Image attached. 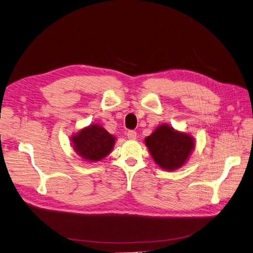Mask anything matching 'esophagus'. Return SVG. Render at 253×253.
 Returning a JSON list of instances; mask_svg holds the SVG:
<instances>
[{
    "label": "esophagus",
    "instance_id": "34e87169",
    "mask_svg": "<svg viewBox=\"0 0 253 253\" xmlns=\"http://www.w3.org/2000/svg\"><path fill=\"white\" fill-rule=\"evenodd\" d=\"M126 136H127V138H128V139L134 140V139H136L137 134H136V132H135V131H128V132H127V134H126Z\"/></svg>",
    "mask_w": 253,
    "mask_h": 253
}]
</instances>
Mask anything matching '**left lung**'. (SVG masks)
Here are the masks:
<instances>
[{
	"instance_id": "1",
	"label": "left lung",
	"mask_w": 253,
	"mask_h": 253,
	"mask_svg": "<svg viewBox=\"0 0 253 253\" xmlns=\"http://www.w3.org/2000/svg\"><path fill=\"white\" fill-rule=\"evenodd\" d=\"M144 142L155 164L166 171H175L185 166L195 148L192 135L167 124L158 126L145 137Z\"/></svg>"
}]
</instances>
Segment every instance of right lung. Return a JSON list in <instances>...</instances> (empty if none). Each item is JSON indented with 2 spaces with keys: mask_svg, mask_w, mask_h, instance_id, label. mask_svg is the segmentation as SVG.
Here are the masks:
<instances>
[{
  "mask_svg": "<svg viewBox=\"0 0 253 253\" xmlns=\"http://www.w3.org/2000/svg\"><path fill=\"white\" fill-rule=\"evenodd\" d=\"M116 137L98 124L80 128L71 136V142L77 155L86 163H97L112 152Z\"/></svg>",
  "mask_w": 253,
  "mask_h": 253,
  "instance_id": "obj_1",
  "label": "right lung"
}]
</instances>
